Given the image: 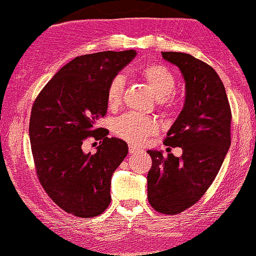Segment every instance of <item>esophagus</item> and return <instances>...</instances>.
Segmentation results:
<instances>
[{
  "label": "esophagus",
  "instance_id": "obj_1",
  "mask_svg": "<svg viewBox=\"0 0 256 256\" xmlns=\"http://www.w3.org/2000/svg\"><path fill=\"white\" fill-rule=\"evenodd\" d=\"M139 150H140V148L134 146V145H132V144L128 145V152H130V154H134V152H138Z\"/></svg>",
  "mask_w": 256,
  "mask_h": 256
}]
</instances>
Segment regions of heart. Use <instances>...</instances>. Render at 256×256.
I'll list each match as a JSON object with an SVG mask.
<instances>
[{"instance_id":"1","label":"heart","mask_w":256,"mask_h":256,"mask_svg":"<svg viewBox=\"0 0 256 256\" xmlns=\"http://www.w3.org/2000/svg\"><path fill=\"white\" fill-rule=\"evenodd\" d=\"M142 78L150 87L156 96L158 105L163 111H170L174 108V100L171 98L176 80L172 72L163 64H148L140 70ZM125 90V78L122 74L113 76L108 84L106 99L110 108H119L122 102ZM114 134L124 140L132 144H142L150 136L156 134L160 125L154 119L144 117L137 113H126L114 122Z\"/></svg>"}]
</instances>
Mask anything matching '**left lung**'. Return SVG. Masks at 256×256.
<instances>
[{"instance_id":"obj_1","label":"left lung","mask_w":256,"mask_h":256,"mask_svg":"<svg viewBox=\"0 0 256 256\" xmlns=\"http://www.w3.org/2000/svg\"><path fill=\"white\" fill-rule=\"evenodd\" d=\"M186 82V100L164 144L182 148V156L148 150V203L163 214H180L204 195L230 148L232 112L223 84L212 67L192 56L162 52Z\"/></svg>"}]
</instances>
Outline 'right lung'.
<instances>
[{"label":"right lung","instance_id":"obj_1","mask_svg":"<svg viewBox=\"0 0 256 256\" xmlns=\"http://www.w3.org/2000/svg\"><path fill=\"white\" fill-rule=\"evenodd\" d=\"M136 56L130 50L76 56L34 102L29 138L38 180L61 209L78 218L98 216L111 202V177L128 148L96 124L108 113L110 82ZM90 136L100 140L96 154L82 151Z\"/></svg>","mask_w":256,"mask_h":256}]
</instances>
